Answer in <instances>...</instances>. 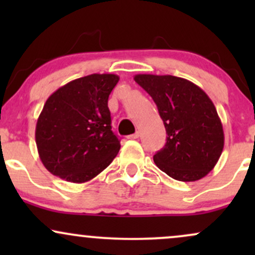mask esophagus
Wrapping results in <instances>:
<instances>
[{"label":"esophagus","instance_id":"obj_1","mask_svg":"<svg viewBox=\"0 0 255 255\" xmlns=\"http://www.w3.org/2000/svg\"><path fill=\"white\" fill-rule=\"evenodd\" d=\"M137 137H139V131H135L131 135H128V139H137Z\"/></svg>","mask_w":255,"mask_h":255}]
</instances>
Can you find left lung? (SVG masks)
<instances>
[{
	"label": "left lung",
	"mask_w": 255,
	"mask_h": 255,
	"mask_svg": "<svg viewBox=\"0 0 255 255\" xmlns=\"http://www.w3.org/2000/svg\"><path fill=\"white\" fill-rule=\"evenodd\" d=\"M134 80L156 103L166 129V142L153 156L166 175L198 181L217 164L224 131L215 104L200 87L174 75L136 74Z\"/></svg>",
	"instance_id": "8db88e82"
}]
</instances>
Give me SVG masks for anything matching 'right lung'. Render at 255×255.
I'll return each mask as SVG.
<instances>
[{"mask_svg":"<svg viewBox=\"0 0 255 255\" xmlns=\"http://www.w3.org/2000/svg\"><path fill=\"white\" fill-rule=\"evenodd\" d=\"M120 78L91 74L75 79L46 99L37 120L36 144L46 170L73 183L92 180L119 153L108 98Z\"/></svg>","mask_w":255,"mask_h":255,"instance_id":"1","label":"right lung"}]
</instances>
